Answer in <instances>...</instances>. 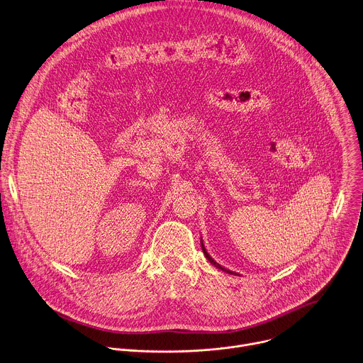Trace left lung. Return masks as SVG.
<instances>
[{"instance_id":"obj_1","label":"left lung","mask_w":363,"mask_h":363,"mask_svg":"<svg viewBox=\"0 0 363 363\" xmlns=\"http://www.w3.org/2000/svg\"><path fill=\"white\" fill-rule=\"evenodd\" d=\"M201 247H202V251H203V255H205V257H206V259H208V261H209V262H211V264H212V265H213V267H215V268H218V269H220V271H223V272H226V274H233V272H232V271H228V269H226V268H223V267H220V265H219V264H218V262H215V261H213V259H212V257H211V255H209V254H208V252H206V250H205V247H203V244H202V239H201ZM235 275H236V274H235Z\"/></svg>"}]
</instances>
